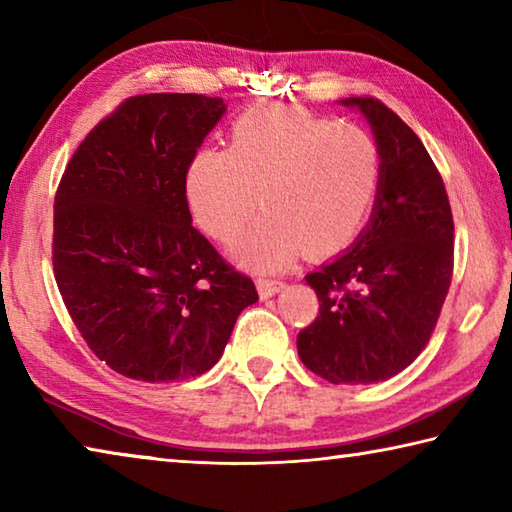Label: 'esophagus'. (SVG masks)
Here are the masks:
<instances>
[{"instance_id": "34e87169", "label": "esophagus", "mask_w": 512, "mask_h": 512, "mask_svg": "<svg viewBox=\"0 0 512 512\" xmlns=\"http://www.w3.org/2000/svg\"><path fill=\"white\" fill-rule=\"evenodd\" d=\"M287 284L282 280H268V277H262V280L257 282V289H259V296L262 298H273L275 293H280Z\"/></svg>"}]
</instances>
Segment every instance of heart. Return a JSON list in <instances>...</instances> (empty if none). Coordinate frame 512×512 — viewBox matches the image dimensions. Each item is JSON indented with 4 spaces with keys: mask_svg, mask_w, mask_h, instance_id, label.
<instances>
[{
    "mask_svg": "<svg viewBox=\"0 0 512 512\" xmlns=\"http://www.w3.org/2000/svg\"><path fill=\"white\" fill-rule=\"evenodd\" d=\"M381 176V149L363 126L259 103L232 121L228 149L194 155L185 194L196 223L219 241L235 237L262 198L266 212L232 253L253 271L275 273L305 246H348L375 207Z\"/></svg>",
    "mask_w": 512,
    "mask_h": 512,
    "instance_id": "1",
    "label": "heart"
}]
</instances>
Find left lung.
Here are the masks:
<instances>
[{
	"label": "left lung",
	"mask_w": 512,
	"mask_h": 512,
	"mask_svg": "<svg viewBox=\"0 0 512 512\" xmlns=\"http://www.w3.org/2000/svg\"><path fill=\"white\" fill-rule=\"evenodd\" d=\"M341 103L368 119L384 176L348 253L305 275L320 307L298 334V354L329 384H375L402 372L431 339L452 284L454 219L420 137L379 99Z\"/></svg>",
	"instance_id": "left-lung-1"
}]
</instances>
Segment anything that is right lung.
<instances>
[{
  "instance_id": "1",
  "label": "right lung",
  "mask_w": 512,
  "mask_h": 512,
  "mask_svg": "<svg viewBox=\"0 0 512 512\" xmlns=\"http://www.w3.org/2000/svg\"><path fill=\"white\" fill-rule=\"evenodd\" d=\"M225 103L126 99L81 142L54 203V275L85 343L137 381H183L221 359L250 277L192 225L185 176Z\"/></svg>"
}]
</instances>
